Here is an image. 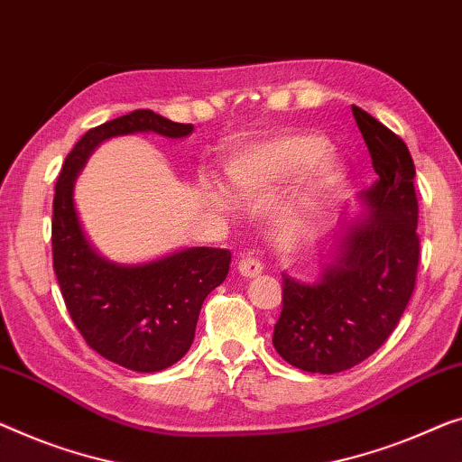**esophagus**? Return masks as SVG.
<instances>
[{"mask_svg":"<svg viewBox=\"0 0 462 462\" xmlns=\"http://www.w3.org/2000/svg\"><path fill=\"white\" fill-rule=\"evenodd\" d=\"M238 272L240 275H245V278H257L263 272V265L259 263V259H253V257H245L238 261Z\"/></svg>","mask_w":462,"mask_h":462,"instance_id":"obj_1","label":"esophagus"}]
</instances>
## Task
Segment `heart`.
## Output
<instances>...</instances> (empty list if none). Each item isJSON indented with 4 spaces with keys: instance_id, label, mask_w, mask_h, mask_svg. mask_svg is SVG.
I'll list each match as a JSON object with an SVG mask.
<instances>
[{
    "instance_id": "heart-1",
    "label": "heart",
    "mask_w": 462,
    "mask_h": 462,
    "mask_svg": "<svg viewBox=\"0 0 462 462\" xmlns=\"http://www.w3.org/2000/svg\"><path fill=\"white\" fill-rule=\"evenodd\" d=\"M328 149V141L315 133L275 134L234 151L226 162V176L240 195H261L309 165L291 199L292 211L309 213L342 180V163Z\"/></svg>"
}]
</instances>
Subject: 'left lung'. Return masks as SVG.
I'll use <instances>...</instances> for the list:
<instances>
[{"label": "left lung", "instance_id": "8db88e82", "mask_svg": "<svg viewBox=\"0 0 462 462\" xmlns=\"http://www.w3.org/2000/svg\"><path fill=\"white\" fill-rule=\"evenodd\" d=\"M353 116L380 176L359 192L365 216L344 224L318 282L282 273L273 346L309 374H338L367 359L394 332L415 291L419 265L415 163L374 116Z\"/></svg>", "mask_w": 462, "mask_h": 462}]
</instances>
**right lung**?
Masks as SVG:
<instances>
[{
	"mask_svg": "<svg viewBox=\"0 0 462 462\" xmlns=\"http://www.w3.org/2000/svg\"><path fill=\"white\" fill-rule=\"evenodd\" d=\"M136 133L182 139L192 133V124L134 109L80 136L55 184L53 272L68 313L88 346L130 371L155 374L187 355L203 300L226 280L232 254L228 249L190 246L147 263L124 265L95 251L74 208V182L95 147Z\"/></svg>",
	"mask_w": 462,
	"mask_h": 462,
	"instance_id": "add662e5",
	"label": "right lung"
}]
</instances>
